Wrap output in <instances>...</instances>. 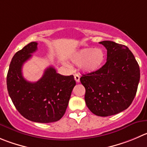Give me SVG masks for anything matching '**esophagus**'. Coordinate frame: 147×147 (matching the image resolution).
Segmentation results:
<instances>
[{
    "label": "esophagus",
    "mask_w": 147,
    "mask_h": 147,
    "mask_svg": "<svg viewBox=\"0 0 147 147\" xmlns=\"http://www.w3.org/2000/svg\"><path fill=\"white\" fill-rule=\"evenodd\" d=\"M74 79L76 82H80V76H79L78 74H74Z\"/></svg>",
    "instance_id": "esophagus-1"
}]
</instances>
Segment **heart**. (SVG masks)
<instances>
[{"label": "heart", "instance_id": "1", "mask_svg": "<svg viewBox=\"0 0 147 147\" xmlns=\"http://www.w3.org/2000/svg\"><path fill=\"white\" fill-rule=\"evenodd\" d=\"M105 60V55L102 49L84 48L73 55L72 61L76 65H82L86 72H95L102 68Z\"/></svg>", "mask_w": 147, "mask_h": 147}]
</instances>
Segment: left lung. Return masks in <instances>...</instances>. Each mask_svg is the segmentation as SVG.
<instances>
[{"label": "left lung", "mask_w": 147, "mask_h": 147, "mask_svg": "<svg viewBox=\"0 0 147 147\" xmlns=\"http://www.w3.org/2000/svg\"><path fill=\"white\" fill-rule=\"evenodd\" d=\"M100 44L107 49V62L100 69L83 75L84 100L92 113L102 117L118 114L128 108L137 92L140 69L128 47L113 41Z\"/></svg>", "instance_id": "obj_1"}]
</instances>
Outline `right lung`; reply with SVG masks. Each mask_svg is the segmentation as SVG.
I'll use <instances>...</instances> for the list:
<instances>
[{"label":"right lung","mask_w":147,"mask_h":147,"mask_svg":"<svg viewBox=\"0 0 147 147\" xmlns=\"http://www.w3.org/2000/svg\"><path fill=\"white\" fill-rule=\"evenodd\" d=\"M37 50V42H32L13 55L6 79L8 94L16 110L27 120L55 122L65 114L76 81L73 75L63 76L52 66L46 68L37 82L26 81L22 66Z\"/></svg>","instance_id":"obj_1"}]
</instances>
